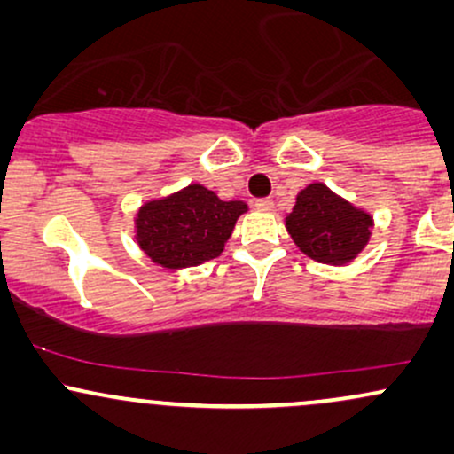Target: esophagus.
Listing matches in <instances>:
<instances>
[{
	"mask_svg": "<svg viewBox=\"0 0 454 454\" xmlns=\"http://www.w3.org/2000/svg\"><path fill=\"white\" fill-rule=\"evenodd\" d=\"M273 200H270V198H260V200H256V209L258 211H264V213H269V211H273Z\"/></svg>",
	"mask_w": 454,
	"mask_h": 454,
	"instance_id": "34e87169",
	"label": "esophagus"
}]
</instances>
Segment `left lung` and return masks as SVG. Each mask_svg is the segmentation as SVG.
Instances as JSON below:
<instances>
[{
	"label": "left lung",
	"instance_id": "left-lung-1",
	"mask_svg": "<svg viewBox=\"0 0 454 454\" xmlns=\"http://www.w3.org/2000/svg\"><path fill=\"white\" fill-rule=\"evenodd\" d=\"M286 231L307 258L348 267L367 247L373 215L314 181L296 194L294 209L286 215Z\"/></svg>",
	"mask_w": 454,
	"mask_h": 454
}]
</instances>
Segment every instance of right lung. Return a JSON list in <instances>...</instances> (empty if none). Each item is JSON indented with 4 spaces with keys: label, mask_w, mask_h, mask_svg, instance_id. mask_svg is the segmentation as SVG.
I'll use <instances>...</instances> for the list:
<instances>
[{
    "label": "right lung",
    "mask_w": 454,
    "mask_h": 454,
    "mask_svg": "<svg viewBox=\"0 0 454 454\" xmlns=\"http://www.w3.org/2000/svg\"><path fill=\"white\" fill-rule=\"evenodd\" d=\"M247 211V202L222 200L205 185L190 184L143 202L134 215V239L161 269L198 267L220 256L237 220Z\"/></svg>",
    "instance_id": "add662e5"
}]
</instances>
